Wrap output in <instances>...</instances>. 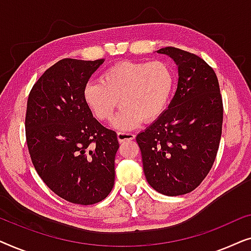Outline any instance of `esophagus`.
Segmentation results:
<instances>
[{
  "mask_svg": "<svg viewBox=\"0 0 251 251\" xmlns=\"http://www.w3.org/2000/svg\"><path fill=\"white\" fill-rule=\"evenodd\" d=\"M135 139V133L132 132H118V140L120 143L126 142V140Z\"/></svg>",
  "mask_w": 251,
  "mask_h": 251,
  "instance_id": "esophagus-1",
  "label": "esophagus"
}]
</instances>
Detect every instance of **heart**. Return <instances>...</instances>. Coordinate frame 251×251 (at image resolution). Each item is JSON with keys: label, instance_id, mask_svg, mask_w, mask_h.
Wrapping results in <instances>:
<instances>
[{"label": "heart", "instance_id": "obj_1", "mask_svg": "<svg viewBox=\"0 0 251 251\" xmlns=\"http://www.w3.org/2000/svg\"><path fill=\"white\" fill-rule=\"evenodd\" d=\"M174 88V72L164 61L125 60L102 72L100 81L85 85V104L99 121H111L120 101L116 128L130 130L163 112ZM120 100L119 101L118 99Z\"/></svg>", "mask_w": 251, "mask_h": 251}]
</instances>
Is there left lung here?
Listing matches in <instances>:
<instances>
[{
  "label": "left lung",
  "instance_id": "8db88e82",
  "mask_svg": "<svg viewBox=\"0 0 251 251\" xmlns=\"http://www.w3.org/2000/svg\"><path fill=\"white\" fill-rule=\"evenodd\" d=\"M178 67L168 108L136 137L146 180L168 197L190 193L210 171L222 136L223 100L215 72L200 57L174 47L157 50Z\"/></svg>",
  "mask_w": 251,
  "mask_h": 251
}]
</instances>
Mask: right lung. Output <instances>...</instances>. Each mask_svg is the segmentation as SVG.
Returning <instances> with one entry per match:
<instances>
[{"label":"right lung","mask_w":251,"mask_h":251,"mask_svg":"<svg viewBox=\"0 0 251 251\" xmlns=\"http://www.w3.org/2000/svg\"><path fill=\"white\" fill-rule=\"evenodd\" d=\"M104 61L59 60L37 80L27 101L32 162L47 186L72 203L100 202L114 185L116 132L94 118L83 97L89 78Z\"/></svg>","instance_id":"1"}]
</instances>
